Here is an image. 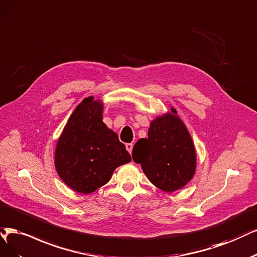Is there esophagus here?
<instances>
[{"instance_id": "esophagus-1", "label": "esophagus", "mask_w": 257, "mask_h": 257, "mask_svg": "<svg viewBox=\"0 0 257 257\" xmlns=\"http://www.w3.org/2000/svg\"><path fill=\"white\" fill-rule=\"evenodd\" d=\"M132 148H134V144H132V143H127L126 144V149L129 151V154L132 153Z\"/></svg>"}]
</instances>
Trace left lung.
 <instances>
[{
  "label": "left lung",
  "instance_id": "8db88e82",
  "mask_svg": "<svg viewBox=\"0 0 257 257\" xmlns=\"http://www.w3.org/2000/svg\"><path fill=\"white\" fill-rule=\"evenodd\" d=\"M172 112L151 122L148 138L139 140L132 150V159L149 181L168 193L191 181L196 169L192 138L177 111Z\"/></svg>",
  "mask_w": 257,
  "mask_h": 257
}]
</instances>
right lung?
<instances>
[{
  "instance_id": "add662e5",
  "label": "right lung",
  "mask_w": 257,
  "mask_h": 257,
  "mask_svg": "<svg viewBox=\"0 0 257 257\" xmlns=\"http://www.w3.org/2000/svg\"><path fill=\"white\" fill-rule=\"evenodd\" d=\"M102 104L84 98L72 113L55 153L62 181L74 191L89 194L109 182L114 169L131 161L115 132L102 122Z\"/></svg>"
}]
</instances>
